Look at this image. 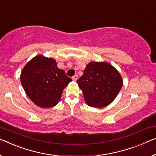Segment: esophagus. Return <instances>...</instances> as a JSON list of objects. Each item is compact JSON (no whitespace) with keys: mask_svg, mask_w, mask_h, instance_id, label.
I'll return each instance as SVG.
<instances>
[{"mask_svg":"<svg viewBox=\"0 0 156 156\" xmlns=\"http://www.w3.org/2000/svg\"><path fill=\"white\" fill-rule=\"evenodd\" d=\"M77 80H78V75H74L73 76V81H76Z\"/></svg>","mask_w":156,"mask_h":156,"instance_id":"1","label":"esophagus"}]
</instances>
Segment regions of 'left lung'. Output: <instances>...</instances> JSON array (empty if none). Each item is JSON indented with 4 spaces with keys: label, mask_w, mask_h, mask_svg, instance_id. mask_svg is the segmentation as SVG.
I'll list each match as a JSON object with an SVG mask.
<instances>
[{
    "label": "left lung",
    "mask_w": 156,
    "mask_h": 156,
    "mask_svg": "<svg viewBox=\"0 0 156 156\" xmlns=\"http://www.w3.org/2000/svg\"><path fill=\"white\" fill-rule=\"evenodd\" d=\"M76 83L82 90L86 104L102 108L116 98L123 86V80L111 64L90 62L86 65L83 75Z\"/></svg>",
    "instance_id": "obj_1"
}]
</instances>
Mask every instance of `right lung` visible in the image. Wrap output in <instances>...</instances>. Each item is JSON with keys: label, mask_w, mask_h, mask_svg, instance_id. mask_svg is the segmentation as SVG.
Instances as JSON below:
<instances>
[{"label": "right lung", "mask_w": 156, "mask_h": 156, "mask_svg": "<svg viewBox=\"0 0 156 156\" xmlns=\"http://www.w3.org/2000/svg\"><path fill=\"white\" fill-rule=\"evenodd\" d=\"M21 83L26 95L43 108L59 102L63 89L72 81L54 59L38 55L26 65L21 73Z\"/></svg>", "instance_id": "add662e5"}]
</instances>
